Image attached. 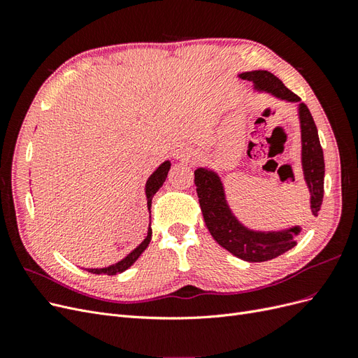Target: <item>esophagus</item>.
Here are the masks:
<instances>
[{
  "label": "esophagus",
  "instance_id": "1",
  "mask_svg": "<svg viewBox=\"0 0 358 358\" xmlns=\"http://www.w3.org/2000/svg\"><path fill=\"white\" fill-rule=\"evenodd\" d=\"M191 155H192V152H191V149H188V148L180 149V150H178V152H176V158L182 159V161H189Z\"/></svg>",
  "mask_w": 358,
  "mask_h": 358
}]
</instances>
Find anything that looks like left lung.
<instances>
[{"label": "left lung", "mask_w": 358, "mask_h": 358, "mask_svg": "<svg viewBox=\"0 0 358 358\" xmlns=\"http://www.w3.org/2000/svg\"><path fill=\"white\" fill-rule=\"evenodd\" d=\"M237 78L252 83L255 94H268L275 99L297 104L301 142V170L310 196V213L318 216L324 197V154L318 129L305 103L291 92L275 74L266 70H254L237 74ZM194 182L206 227L216 243L234 257L248 263H262L285 254L297 243L301 227L292 225L280 230H254L237 218L230 203L222 178L218 171L201 166L194 171Z\"/></svg>", "instance_id": "8db88e82"}]
</instances>
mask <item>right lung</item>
Wrapping results in <instances>:
<instances>
[{
    "label": "right lung",
    "instance_id": "obj_1",
    "mask_svg": "<svg viewBox=\"0 0 358 358\" xmlns=\"http://www.w3.org/2000/svg\"><path fill=\"white\" fill-rule=\"evenodd\" d=\"M170 167H171V162L169 159H166L164 162H161V164L152 171V175H150L146 180L145 196H146V204H148V212H149V225H148V233H146L145 239L140 242V245H137L128 255H125L122 259H119L117 263H113V264L106 266V267H95V268L82 267L83 270H86V272H90V273H94V275L113 276V275L125 272L127 268H129L137 262V258L143 254V251L150 242V237H152V229H150V204H152V197L155 196L157 191L162 187V183L166 182Z\"/></svg>",
    "mask_w": 358,
    "mask_h": 358
}]
</instances>
